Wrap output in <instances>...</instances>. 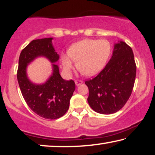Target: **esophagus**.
Wrapping results in <instances>:
<instances>
[{
    "label": "esophagus",
    "mask_w": 155,
    "mask_h": 155,
    "mask_svg": "<svg viewBox=\"0 0 155 155\" xmlns=\"http://www.w3.org/2000/svg\"><path fill=\"white\" fill-rule=\"evenodd\" d=\"M82 83H83V82H82V80H76L75 81V84L77 86H79V85H80V84H82Z\"/></svg>",
    "instance_id": "34e87169"
}]
</instances>
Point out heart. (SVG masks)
Returning a JSON list of instances; mask_svg holds the SVG:
<instances>
[{
	"label": "heart",
	"instance_id": "b5f03b06",
	"mask_svg": "<svg viewBox=\"0 0 155 155\" xmlns=\"http://www.w3.org/2000/svg\"><path fill=\"white\" fill-rule=\"evenodd\" d=\"M111 54V46L106 40L85 39L77 42L68 51V56L62 57V65L65 73L69 74L76 67L84 75H94L105 66Z\"/></svg>",
	"mask_w": 155,
	"mask_h": 155
}]
</instances>
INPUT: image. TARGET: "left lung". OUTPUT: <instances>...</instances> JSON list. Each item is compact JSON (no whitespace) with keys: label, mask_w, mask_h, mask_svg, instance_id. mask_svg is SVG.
<instances>
[{"label":"left lung","mask_w":155,"mask_h":155,"mask_svg":"<svg viewBox=\"0 0 155 155\" xmlns=\"http://www.w3.org/2000/svg\"><path fill=\"white\" fill-rule=\"evenodd\" d=\"M136 76L133 50L124 41L114 45L111 58L96 77L85 81L87 101L94 111L111 114L126 104L132 93Z\"/></svg>","instance_id":"obj_1"}]
</instances>
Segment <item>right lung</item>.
<instances>
[{
  "instance_id": "right-lung-1",
  "label": "right lung",
  "mask_w": 155,
  "mask_h": 155,
  "mask_svg": "<svg viewBox=\"0 0 155 155\" xmlns=\"http://www.w3.org/2000/svg\"><path fill=\"white\" fill-rule=\"evenodd\" d=\"M53 38L31 41L20 53L17 78L21 92L28 107L37 115L46 119H56L69 109L70 100L75 90L73 80H63L58 66L52 64L53 73L45 83L34 84L27 75V67L39 56L48 58L51 63L58 61L59 55L52 44Z\"/></svg>"
}]
</instances>
